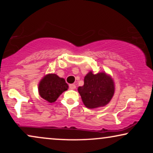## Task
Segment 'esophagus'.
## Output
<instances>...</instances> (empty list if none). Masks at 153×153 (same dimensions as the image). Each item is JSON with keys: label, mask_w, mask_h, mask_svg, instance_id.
I'll list each match as a JSON object with an SVG mask.
<instances>
[{"label": "esophagus", "mask_w": 153, "mask_h": 153, "mask_svg": "<svg viewBox=\"0 0 153 153\" xmlns=\"http://www.w3.org/2000/svg\"><path fill=\"white\" fill-rule=\"evenodd\" d=\"M69 88L71 89H72V90H74V89L76 88V85H75V84H70Z\"/></svg>", "instance_id": "obj_1"}]
</instances>
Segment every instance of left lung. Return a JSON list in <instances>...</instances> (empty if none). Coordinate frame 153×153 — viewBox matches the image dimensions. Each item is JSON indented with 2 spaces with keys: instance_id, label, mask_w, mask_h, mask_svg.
<instances>
[{
  "instance_id": "left-lung-1",
  "label": "left lung",
  "mask_w": 153,
  "mask_h": 153,
  "mask_svg": "<svg viewBox=\"0 0 153 153\" xmlns=\"http://www.w3.org/2000/svg\"><path fill=\"white\" fill-rule=\"evenodd\" d=\"M78 91L87 108H97L106 106L113 98L114 81L106 72L90 71L84 78V85L79 86Z\"/></svg>"
}]
</instances>
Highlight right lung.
<instances>
[{
	"instance_id": "obj_1",
	"label": "right lung",
	"mask_w": 153,
	"mask_h": 153,
	"mask_svg": "<svg viewBox=\"0 0 153 153\" xmlns=\"http://www.w3.org/2000/svg\"><path fill=\"white\" fill-rule=\"evenodd\" d=\"M68 89V85L64 78L54 73L45 75L39 82V96L49 103H53L64 91Z\"/></svg>"
}]
</instances>
